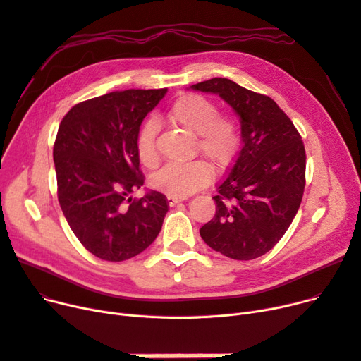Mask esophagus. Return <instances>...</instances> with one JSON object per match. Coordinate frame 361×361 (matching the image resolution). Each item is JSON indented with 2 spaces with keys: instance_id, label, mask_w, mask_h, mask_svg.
I'll return each mask as SVG.
<instances>
[{
  "instance_id": "esophagus-1",
  "label": "esophagus",
  "mask_w": 361,
  "mask_h": 361,
  "mask_svg": "<svg viewBox=\"0 0 361 361\" xmlns=\"http://www.w3.org/2000/svg\"><path fill=\"white\" fill-rule=\"evenodd\" d=\"M166 200H168V205L169 207H174L177 205L178 202L184 200V197H178V196H172V195H166Z\"/></svg>"
}]
</instances>
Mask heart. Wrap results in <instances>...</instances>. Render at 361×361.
Returning a JSON list of instances; mask_svg holds the SVG:
<instances>
[{
    "instance_id": "b5f03b06",
    "label": "heart",
    "mask_w": 361,
    "mask_h": 361,
    "mask_svg": "<svg viewBox=\"0 0 361 361\" xmlns=\"http://www.w3.org/2000/svg\"><path fill=\"white\" fill-rule=\"evenodd\" d=\"M168 116L181 127L197 134V150L215 166H227L240 145L239 123L230 116L218 115L216 104L200 94H183L171 104ZM135 152L140 162L153 168L159 162L156 147V123L147 121L135 137ZM212 178V169L205 161L169 164L152 177V185L172 196H187Z\"/></svg>"
}]
</instances>
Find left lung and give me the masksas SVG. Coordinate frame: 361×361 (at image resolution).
<instances>
[{"label": "left lung", "mask_w": 361, "mask_h": 361, "mask_svg": "<svg viewBox=\"0 0 361 361\" xmlns=\"http://www.w3.org/2000/svg\"><path fill=\"white\" fill-rule=\"evenodd\" d=\"M193 90L218 94L240 118L242 149L218 184L216 212L200 236L233 259H255L283 238L300 209L305 187V149L300 133L277 103L227 78Z\"/></svg>", "instance_id": "left-lung-1"}]
</instances>
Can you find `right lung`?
<instances>
[{"instance_id": "obj_1", "label": "right lung", "mask_w": 361, "mask_h": 361, "mask_svg": "<svg viewBox=\"0 0 361 361\" xmlns=\"http://www.w3.org/2000/svg\"><path fill=\"white\" fill-rule=\"evenodd\" d=\"M165 94L166 88L109 92L75 104L59 125L53 158L60 208L78 240L100 259L142 254L162 228L165 195H130L145 183L135 137Z\"/></svg>"}]
</instances>
